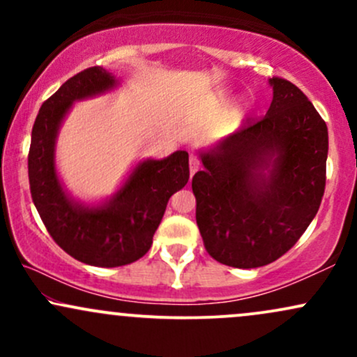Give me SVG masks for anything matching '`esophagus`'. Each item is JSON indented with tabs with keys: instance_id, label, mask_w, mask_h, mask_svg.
I'll use <instances>...</instances> for the list:
<instances>
[{
	"instance_id": "34e87169",
	"label": "esophagus",
	"mask_w": 357,
	"mask_h": 357,
	"mask_svg": "<svg viewBox=\"0 0 357 357\" xmlns=\"http://www.w3.org/2000/svg\"><path fill=\"white\" fill-rule=\"evenodd\" d=\"M198 169H199V161H198V158H196V155H191V158H190V171H191V176L195 174Z\"/></svg>"
}]
</instances>
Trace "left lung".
Masks as SVG:
<instances>
[{"label": "left lung", "instance_id": "left-lung-1", "mask_svg": "<svg viewBox=\"0 0 357 357\" xmlns=\"http://www.w3.org/2000/svg\"><path fill=\"white\" fill-rule=\"evenodd\" d=\"M272 104L261 121L198 149L192 176L196 223L220 264L257 268L296 245L326 190L327 126L289 80L268 79Z\"/></svg>", "mask_w": 357, "mask_h": 357}]
</instances>
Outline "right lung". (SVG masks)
<instances>
[{"label": "right lung", "instance_id": "add662e5", "mask_svg": "<svg viewBox=\"0 0 357 357\" xmlns=\"http://www.w3.org/2000/svg\"><path fill=\"white\" fill-rule=\"evenodd\" d=\"M122 85L102 67L65 82L43 102L31 130L28 178L31 198L52 238L68 255L93 267H121L146 255L167 202L190 179V158L176 151L141 159L107 198L82 202L68 192L56 167V139L75 102L96 99Z\"/></svg>", "mask_w": 357, "mask_h": 357}]
</instances>
